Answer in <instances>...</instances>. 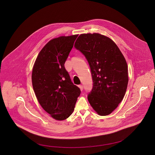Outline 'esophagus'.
Wrapping results in <instances>:
<instances>
[{
    "label": "esophagus",
    "mask_w": 155,
    "mask_h": 155,
    "mask_svg": "<svg viewBox=\"0 0 155 155\" xmlns=\"http://www.w3.org/2000/svg\"><path fill=\"white\" fill-rule=\"evenodd\" d=\"M78 87H79V88H80V89H81V91H83V89H84V87H83V85H79Z\"/></svg>",
    "instance_id": "34e87169"
}]
</instances>
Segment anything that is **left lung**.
Here are the masks:
<instances>
[{
  "label": "left lung",
  "mask_w": 155,
  "mask_h": 155,
  "mask_svg": "<svg viewBox=\"0 0 155 155\" xmlns=\"http://www.w3.org/2000/svg\"><path fill=\"white\" fill-rule=\"evenodd\" d=\"M74 47L87 58L93 87L89 103L99 115L107 116L123 100L128 83L127 61L116 44L99 33L79 35Z\"/></svg>",
  "instance_id": "1"
}]
</instances>
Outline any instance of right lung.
I'll return each mask as SVG.
<instances>
[{
  "instance_id": "add662e5",
  "label": "right lung",
  "mask_w": 155,
  "mask_h": 155,
  "mask_svg": "<svg viewBox=\"0 0 155 155\" xmlns=\"http://www.w3.org/2000/svg\"><path fill=\"white\" fill-rule=\"evenodd\" d=\"M78 36H60L49 41L38 54L32 70V85L39 104L58 120L72 114L81 94L64 67Z\"/></svg>"
}]
</instances>
